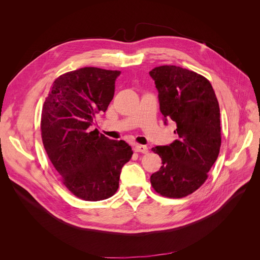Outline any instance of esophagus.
Wrapping results in <instances>:
<instances>
[{"instance_id":"1","label":"esophagus","mask_w":260,"mask_h":260,"mask_svg":"<svg viewBox=\"0 0 260 260\" xmlns=\"http://www.w3.org/2000/svg\"><path fill=\"white\" fill-rule=\"evenodd\" d=\"M134 151L138 152V153H142V154H146L148 152V148L145 145H141V144H135L134 146Z\"/></svg>"}]
</instances>
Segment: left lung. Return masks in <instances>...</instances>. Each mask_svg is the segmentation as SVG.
I'll return each instance as SVG.
<instances>
[{
	"instance_id": "8db88e82",
	"label": "left lung",
	"mask_w": 260,
	"mask_h": 260,
	"mask_svg": "<svg viewBox=\"0 0 260 260\" xmlns=\"http://www.w3.org/2000/svg\"><path fill=\"white\" fill-rule=\"evenodd\" d=\"M149 76L155 81L165 123L174 121L178 135L170 145L152 148L163 166L151 176V183L162 196L182 198L204 183L219 155V104L210 81L195 72L163 65Z\"/></svg>"
}]
</instances>
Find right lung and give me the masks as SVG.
<instances>
[{"mask_svg":"<svg viewBox=\"0 0 260 260\" xmlns=\"http://www.w3.org/2000/svg\"><path fill=\"white\" fill-rule=\"evenodd\" d=\"M119 71L83 67L54 80L41 118L42 141L63 184L80 199L99 201L119 187L123 166L132 147L90 132L95 114L105 112L114 98Z\"/></svg>","mask_w":260,"mask_h":260,"instance_id":"obj_1","label":"right lung"}]
</instances>
